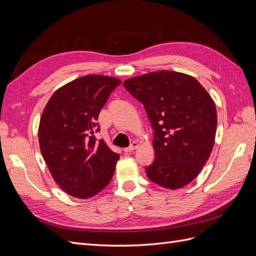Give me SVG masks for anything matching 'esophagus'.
<instances>
[{
    "label": "esophagus",
    "mask_w": 256,
    "mask_h": 256,
    "mask_svg": "<svg viewBox=\"0 0 256 256\" xmlns=\"http://www.w3.org/2000/svg\"><path fill=\"white\" fill-rule=\"evenodd\" d=\"M138 146V142H132L129 147H126V148H124V152H127V154H128V152H134Z\"/></svg>",
    "instance_id": "esophagus-1"
}]
</instances>
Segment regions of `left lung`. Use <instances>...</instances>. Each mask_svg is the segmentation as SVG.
I'll use <instances>...</instances> for the list:
<instances>
[{
    "mask_svg": "<svg viewBox=\"0 0 256 256\" xmlns=\"http://www.w3.org/2000/svg\"><path fill=\"white\" fill-rule=\"evenodd\" d=\"M125 88L141 102L154 129V161L146 175L176 190L190 184L210 156L216 131L212 98L193 76L159 70L127 79Z\"/></svg>",
    "mask_w": 256,
    "mask_h": 256,
    "instance_id": "obj_1",
    "label": "left lung"
}]
</instances>
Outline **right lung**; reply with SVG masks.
Returning a JSON list of instances; mask_svg holds the SVG:
<instances>
[{
    "label": "right lung",
    "mask_w": 256,
    "mask_h": 256,
    "mask_svg": "<svg viewBox=\"0 0 256 256\" xmlns=\"http://www.w3.org/2000/svg\"><path fill=\"white\" fill-rule=\"evenodd\" d=\"M114 76L88 74L54 92L42 114L38 140L58 187L76 198H90L112 180L120 154L97 141L98 115L115 88Z\"/></svg>",
    "instance_id": "add662e5"
}]
</instances>
